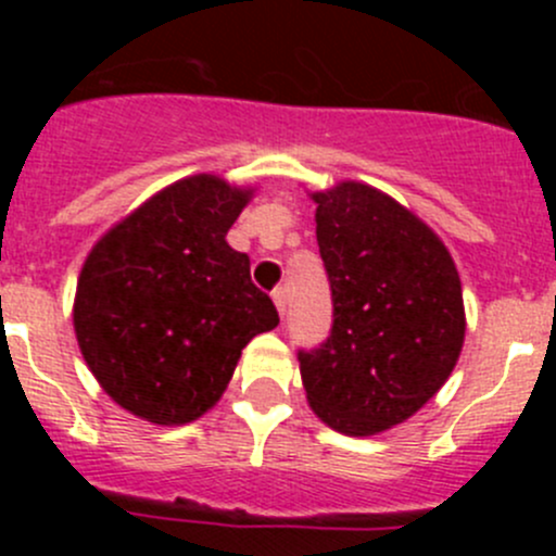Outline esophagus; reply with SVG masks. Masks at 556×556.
Wrapping results in <instances>:
<instances>
[{
	"label": "esophagus",
	"instance_id": "obj_1",
	"mask_svg": "<svg viewBox=\"0 0 556 556\" xmlns=\"http://www.w3.org/2000/svg\"><path fill=\"white\" fill-rule=\"evenodd\" d=\"M271 299H274V306H277L279 317H285V312H288V290L277 288V290H274V293H271Z\"/></svg>",
	"mask_w": 556,
	"mask_h": 556
}]
</instances>
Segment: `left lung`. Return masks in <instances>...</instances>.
Returning <instances> with one entry per match:
<instances>
[{
	"label": "left lung",
	"mask_w": 556,
	"mask_h": 556,
	"mask_svg": "<svg viewBox=\"0 0 556 556\" xmlns=\"http://www.w3.org/2000/svg\"><path fill=\"white\" fill-rule=\"evenodd\" d=\"M312 201L333 328L299 352L301 382L328 428L377 435L414 417L457 366L463 285L439 233L382 190L344 179Z\"/></svg>",
	"instance_id": "1"
}]
</instances>
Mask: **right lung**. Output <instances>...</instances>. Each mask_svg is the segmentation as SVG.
Segmentation results:
<instances>
[{"label":"right lung","mask_w":556,"mask_h":556,"mask_svg":"<svg viewBox=\"0 0 556 556\" xmlns=\"http://www.w3.org/2000/svg\"><path fill=\"white\" fill-rule=\"evenodd\" d=\"M252 193L217 174L177 179L88 252L72 309L77 344L134 417L199 419L220 401L244 346L279 325L252 285L250 257L226 242Z\"/></svg>","instance_id":"add662e5"}]
</instances>
